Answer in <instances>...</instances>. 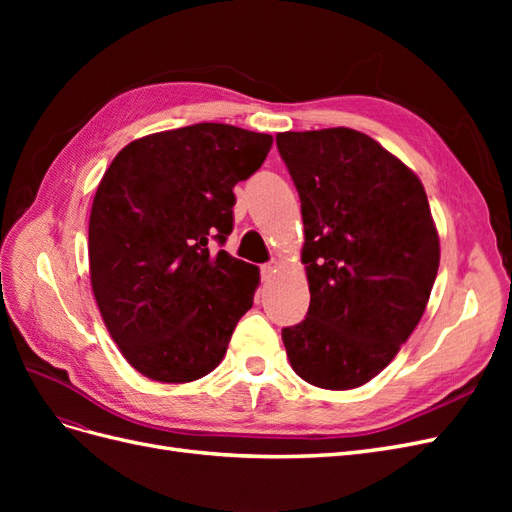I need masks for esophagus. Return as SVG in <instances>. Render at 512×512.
Here are the masks:
<instances>
[{
    "label": "esophagus",
    "mask_w": 512,
    "mask_h": 512,
    "mask_svg": "<svg viewBox=\"0 0 512 512\" xmlns=\"http://www.w3.org/2000/svg\"><path fill=\"white\" fill-rule=\"evenodd\" d=\"M275 271H277V262H275V260H271V262H265V265L260 267V275H262V280H269V277H271Z\"/></svg>",
    "instance_id": "esophagus-1"
}]
</instances>
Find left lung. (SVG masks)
Instances as JSON below:
<instances>
[{"label": "left lung", "mask_w": 512, "mask_h": 512, "mask_svg": "<svg viewBox=\"0 0 512 512\" xmlns=\"http://www.w3.org/2000/svg\"><path fill=\"white\" fill-rule=\"evenodd\" d=\"M301 198L309 282L303 322L282 339L292 369L329 391L363 386L421 320L440 239L421 179L350 128L277 134Z\"/></svg>", "instance_id": "8db88e82"}]
</instances>
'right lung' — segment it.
Segmentation results:
<instances>
[{
	"mask_svg": "<svg viewBox=\"0 0 512 512\" xmlns=\"http://www.w3.org/2000/svg\"><path fill=\"white\" fill-rule=\"evenodd\" d=\"M271 134L194 123L123 147L89 215V277L108 333L156 382H192L224 359L260 275L213 252L232 232V188L252 177Z\"/></svg>",
	"mask_w": 512,
	"mask_h": 512,
	"instance_id": "1",
	"label": "right lung"
}]
</instances>
